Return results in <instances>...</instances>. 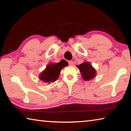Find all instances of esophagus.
I'll list each match as a JSON object with an SVG mask.
<instances>
[{"label": "esophagus", "instance_id": "esophagus-1", "mask_svg": "<svg viewBox=\"0 0 131 131\" xmlns=\"http://www.w3.org/2000/svg\"><path fill=\"white\" fill-rule=\"evenodd\" d=\"M68 63H69V65L70 66H72L73 65V62L72 61H69L68 62Z\"/></svg>", "mask_w": 131, "mask_h": 131}]
</instances>
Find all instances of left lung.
I'll return each instance as SVG.
<instances>
[{"mask_svg": "<svg viewBox=\"0 0 131 131\" xmlns=\"http://www.w3.org/2000/svg\"><path fill=\"white\" fill-rule=\"evenodd\" d=\"M77 67L80 71L81 77L84 80L88 81L94 79L96 76V70L88 62H84L80 65H77Z\"/></svg>", "mask_w": 131, "mask_h": 131, "instance_id": "1", "label": "left lung"}]
</instances>
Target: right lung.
I'll return each mask as SVG.
<instances>
[{"label": "right lung", "mask_w": 131, "mask_h": 131, "mask_svg": "<svg viewBox=\"0 0 131 131\" xmlns=\"http://www.w3.org/2000/svg\"><path fill=\"white\" fill-rule=\"evenodd\" d=\"M68 63L65 60H62L59 63H50L46 66L39 76V79L45 83H51L58 79L62 69L67 66Z\"/></svg>", "instance_id": "add662e5"}]
</instances>
